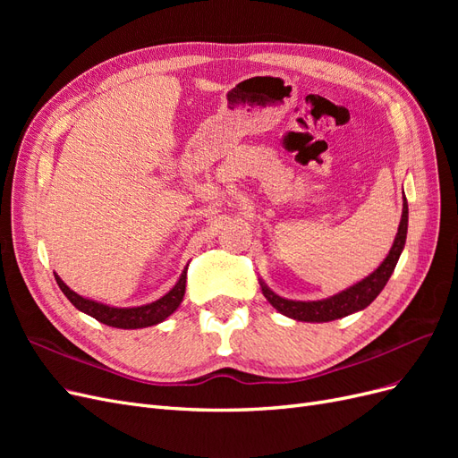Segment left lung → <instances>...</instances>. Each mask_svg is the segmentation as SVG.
Segmentation results:
<instances>
[{
  "label": "left lung",
  "mask_w": 458,
  "mask_h": 458,
  "mask_svg": "<svg viewBox=\"0 0 458 458\" xmlns=\"http://www.w3.org/2000/svg\"><path fill=\"white\" fill-rule=\"evenodd\" d=\"M407 227H409V204H407L405 192H403V212H401V221H399L394 244L380 266L370 275H367L365 279L355 283L350 288L342 290V293H338L335 296H328L323 300H313V301L283 298L279 294H275L273 290L259 279L261 293L281 315L294 318V321H301V323H328V321H336V318L361 311L367 306H370L374 300H377V296L384 290L386 283L390 281V276L399 261V256L405 248Z\"/></svg>",
  "instance_id": "obj_1"
}]
</instances>
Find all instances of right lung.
<instances>
[{
  "label": "right lung",
  "mask_w": 458,
  "mask_h": 458,
  "mask_svg": "<svg viewBox=\"0 0 458 458\" xmlns=\"http://www.w3.org/2000/svg\"><path fill=\"white\" fill-rule=\"evenodd\" d=\"M55 281H57L59 288L63 290V294L71 300L72 306L80 310L81 313H86L97 321L106 325V327H114V328H145L158 325L165 321L177 308L182 306L183 296H185V283H187V269L182 271L179 275L177 283L165 293L162 298L145 303V306H137V308H116V306H108V303L97 301L91 298H84L76 294L72 288H68L61 276L55 273Z\"/></svg>",
  "instance_id": "1"
}]
</instances>
